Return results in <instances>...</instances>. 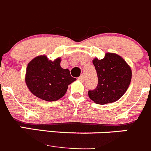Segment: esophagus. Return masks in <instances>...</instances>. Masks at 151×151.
I'll use <instances>...</instances> for the list:
<instances>
[{"mask_svg": "<svg viewBox=\"0 0 151 151\" xmlns=\"http://www.w3.org/2000/svg\"><path fill=\"white\" fill-rule=\"evenodd\" d=\"M78 79H79V80H80L81 82L84 81V80H85V76H84V74H82V75H80V77H79Z\"/></svg>", "mask_w": 151, "mask_h": 151, "instance_id": "obj_1", "label": "esophagus"}]
</instances>
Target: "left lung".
<instances>
[{
  "instance_id": "1",
  "label": "left lung",
  "mask_w": 151,
  "mask_h": 151,
  "mask_svg": "<svg viewBox=\"0 0 151 151\" xmlns=\"http://www.w3.org/2000/svg\"><path fill=\"white\" fill-rule=\"evenodd\" d=\"M98 77L97 86L88 91L91 99L99 105L111 103L120 99L131 83V67L122 57L106 53L103 59L93 60Z\"/></svg>"
}]
</instances>
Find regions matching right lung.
Listing matches in <instances>:
<instances>
[{
  "label": "right lung",
  "instance_id": "obj_1",
  "mask_svg": "<svg viewBox=\"0 0 151 151\" xmlns=\"http://www.w3.org/2000/svg\"><path fill=\"white\" fill-rule=\"evenodd\" d=\"M60 58L49 60L45 55L34 58L26 68V86L37 97L52 102L60 99L66 93L68 86L75 81L68 69L60 66Z\"/></svg>",
  "mask_w": 151,
  "mask_h": 151
}]
</instances>
